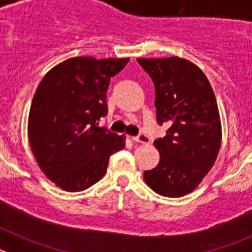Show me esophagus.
<instances>
[{
  "label": "esophagus",
  "instance_id": "obj_1",
  "mask_svg": "<svg viewBox=\"0 0 252 252\" xmlns=\"http://www.w3.org/2000/svg\"><path fill=\"white\" fill-rule=\"evenodd\" d=\"M131 140L135 142H141V144H149L150 142V137L146 136L145 133H140L139 136H132Z\"/></svg>",
  "mask_w": 252,
  "mask_h": 252
}]
</instances>
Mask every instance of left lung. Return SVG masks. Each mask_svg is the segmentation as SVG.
Wrapping results in <instances>:
<instances>
[{
    "label": "left lung",
    "instance_id": "8db88e82",
    "mask_svg": "<svg viewBox=\"0 0 252 252\" xmlns=\"http://www.w3.org/2000/svg\"><path fill=\"white\" fill-rule=\"evenodd\" d=\"M155 86L157 120L170 124L154 145L160 161L144 173L164 197L192 193L212 169L222 142V125L212 87L199 66L183 58H139Z\"/></svg>",
    "mask_w": 252,
    "mask_h": 252
}]
</instances>
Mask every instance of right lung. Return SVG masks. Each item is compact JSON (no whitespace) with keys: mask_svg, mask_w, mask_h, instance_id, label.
I'll list each match as a JSON object with an SVG mask.
<instances>
[{"mask_svg":"<svg viewBox=\"0 0 252 252\" xmlns=\"http://www.w3.org/2000/svg\"><path fill=\"white\" fill-rule=\"evenodd\" d=\"M128 58L77 57L50 69L32 98L28 121L30 148L44 174L66 192L90 188L106 174L125 135L99 127L107 115L110 78Z\"/></svg>","mask_w":252,"mask_h":252,"instance_id":"right-lung-1","label":"right lung"}]
</instances>
